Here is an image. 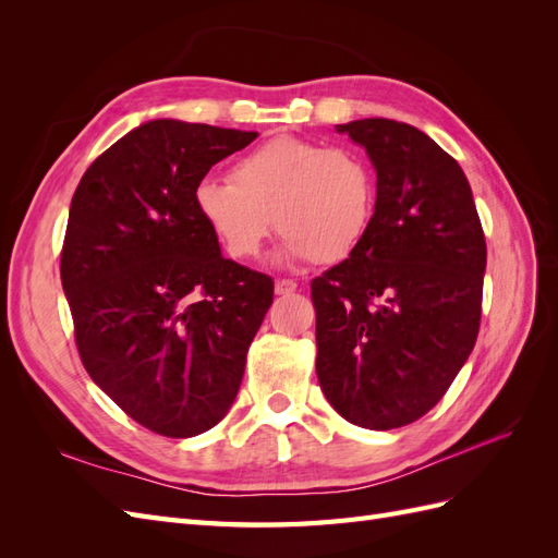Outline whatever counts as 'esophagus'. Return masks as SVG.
I'll use <instances>...</instances> for the list:
<instances>
[{
	"mask_svg": "<svg viewBox=\"0 0 558 558\" xmlns=\"http://www.w3.org/2000/svg\"><path fill=\"white\" fill-rule=\"evenodd\" d=\"M298 289V283L291 279H277L275 281V293L277 295H291Z\"/></svg>",
	"mask_w": 558,
	"mask_h": 558,
	"instance_id": "obj_1",
	"label": "esophagus"
}]
</instances>
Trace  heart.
<instances>
[{
  "mask_svg": "<svg viewBox=\"0 0 558 558\" xmlns=\"http://www.w3.org/2000/svg\"><path fill=\"white\" fill-rule=\"evenodd\" d=\"M232 179L197 181L193 202L214 238L238 260L256 258L277 226L283 234L279 263H340L373 226L375 172L351 148H324L281 134L242 156Z\"/></svg>",
  "mask_w": 558,
  "mask_h": 558,
  "instance_id": "1",
  "label": "heart"
}]
</instances>
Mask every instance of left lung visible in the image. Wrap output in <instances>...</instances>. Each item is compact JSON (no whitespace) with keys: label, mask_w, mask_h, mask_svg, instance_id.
I'll return each mask as SVG.
<instances>
[{"label":"left lung","mask_w":558,"mask_h":558,"mask_svg":"<svg viewBox=\"0 0 558 558\" xmlns=\"http://www.w3.org/2000/svg\"><path fill=\"white\" fill-rule=\"evenodd\" d=\"M335 130L365 148L377 202L361 246L312 281L316 377L337 414L391 430L435 408L475 347L486 242L461 165L426 132Z\"/></svg>","instance_id":"1"}]
</instances>
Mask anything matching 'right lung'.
I'll use <instances>...</instances> for the list:
<instances>
[{
    "instance_id": "obj_1",
    "label": "right lung",
    "mask_w": 558,
    "mask_h": 558,
    "mask_svg": "<svg viewBox=\"0 0 558 558\" xmlns=\"http://www.w3.org/2000/svg\"><path fill=\"white\" fill-rule=\"evenodd\" d=\"M256 137L156 118L107 148L72 197L60 277L81 361L158 435L195 437L228 414L272 305V279L223 258L193 202Z\"/></svg>"
}]
</instances>
